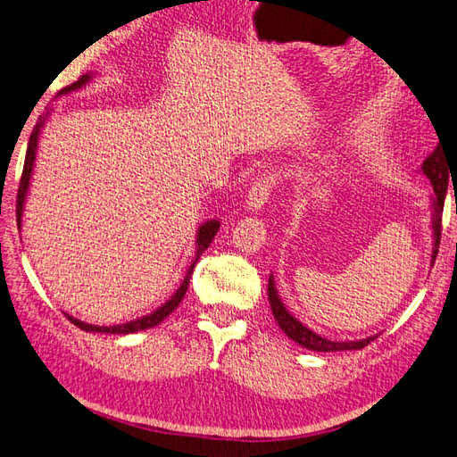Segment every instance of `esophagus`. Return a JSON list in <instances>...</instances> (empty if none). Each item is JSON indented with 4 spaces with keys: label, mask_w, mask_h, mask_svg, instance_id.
I'll return each mask as SVG.
<instances>
[{
    "label": "esophagus",
    "mask_w": 457,
    "mask_h": 457,
    "mask_svg": "<svg viewBox=\"0 0 457 457\" xmlns=\"http://www.w3.org/2000/svg\"><path fill=\"white\" fill-rule=\"evenodd\" d=\"M278 179L277 173L272 171H264L261 173L257 179H254V183L249 188V195H247V206L249 210H261L264 204L269 203V196L272 193V188L277 187Z\"/></svg>",
    "instance_id": "obj_1"
}]
</instances>
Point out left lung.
<instances>
[{"label":"left lung","mask_w":457,"mask_h":457,"mask_svg":"<svg viewBox=\"0 0 457 457\" xmlns=\"http://www.w3.org/2000/svg\"><path fill=\"white\" fill-rule=\"evenodd\" d=\"M444 147H436L422 163V171L430 179L432 188H434V198H432V228H434V253L432 259L436 261L438 254V245H440V237H442V210H444V200H445V193H448V187L452 185L455 190V180H453V173L445 162L444 157ZM269 300H270V310L274 320L280 325L282 331L288 335L294 343H298L300 346H305L310 350H317V353H335V350H360L364 348L366 345H370V341H374L376 337L364 338V341H348V343H335L328 341V338H323L317 333L310 331V328L303 327L295 317H292L288 312H286L284 303L278 298V292L274 288L272 277L269 278Z\"/></svg>","instance_id":"8db88e82"}]
</instances>
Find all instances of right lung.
I'll return each mask as SVG.
<instances>
[{"instance_id": "1", "label": "right lung", "mask_w": 457, "mask_h": 457, "mask_svg": "<svg viewBox=\"0 0 457 457\" xmlns=\"http://www.w3.org/2000/svg\"><path fill=\"white\" fill-rule=\"evenodd\" d=\"M89 81V73H83V76L78 79L70 83L68 87L60 89V95H66L70 91H76L79 89L81 85H85ZM42 122H45V116H40L37 126L33 129V134H30L29 137V147H27V155H25V165H23V175H21V183H19V190H17V226L21 228V218H23V204H25V196H27V188H29V180H30V173H33V163H35V154H37V144H38V134H40V129H42ZM220 229V221L216 220H210V221H204V226L198 229V239H196V257L193 261V264H190V269L187 272V277L183 280V284L179 286V290L171 295V300H167L162 307H157V310L150 315H144L140 317V320H134L130 323H122V325H112V327H97V325H89V323H83L79 320H76V317H71L66 313L68 320L83 328V331H93V333H112V335H129V333H136V331H144V328H150V327H155L157 323H162L165 317L169 313L175 312V307L183 302L185 294H187V288H188V282H190V274H193V269L195 264L198 262L200 254L204 253V249H208V245L212 243V239H214V236Z\"/></svg>"}]
</instances>
